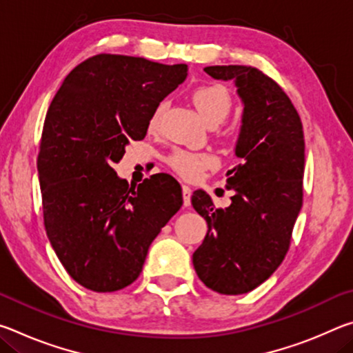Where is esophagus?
<instances>
[{
    "mask_svg": "<svg viewBox=\"0 0 353 353\" xmlns=\"http://www.w3.org/2000/svg\"><path fill=\"white\" fill-rule=\"evenodd\" d=\"M182 198H183V205L190 207L191 205V188L188 185H182Z\"/></svg>",
    "mask_w": 353,
    "mask_h": 353,
    "instance_id": "34e87169",
    "label": "esophagus"
}]
</instances>
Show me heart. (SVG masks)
<instances>
[{"label":"heart","instance_id":"b5f03b06","mask_svg":"<svg viewBox=\"0 0 353 353\" xmlns=\"http://www.w3.org/2000/svg\"><path fill=\"white\" fill-rule=\"evenodd\" d=\"M193 103L208 123L218 124L229 115L232 109V94L223 83H204V85L194 88ZM165 110L166 103L162 101L152 112L151 119H149V128L157 129L160 126ZM168 162L171 168L182 177L198 179L205 170L214 168L218 165V157L212 152L176 151L170 155Z\"/></svg>","mask_w":353,"mask_h":353}]
</instances>
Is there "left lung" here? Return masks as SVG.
<instances>
[{
  "instance_id": "obj_1",
  "label": "left lung",
  "mask_w": 353,
  "mask_h": 353,
  "mask_svg": "<svg viewBox=\"0 0 353 353\" xmlns=\"http://www.w3.org/2000/svg\"><path fill=\"white\" fill-rule=\"evenodd\" d=\"M213 79L235 81L243 101L235 155L241 163L227 172L232 204L216 208L205 191L191 196L208 230L193 254L207 288L236 296L252 291L283 261L302 207L305 141L302 121L282 87L246 65H214Z\"/></svg>"
}]
</instances>
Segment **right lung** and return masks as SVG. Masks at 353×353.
<instances>
[{
	"mask_svg": "<svg viewBox=\"0 0 353 353\" xmlns=\"http://www.w3.org/2000/svg\"><path fill=\"white\" fill-rule=\"evenodd\" d=\"M187 71L98 54L71 70L48 109L37 159L45 229L83 288L112 292L137 280L154 238L183 204L170 174L129 187L112 166L130 140L145 139L154 109Z\"/></svg>",
	"mask_w": 353,
	"mask_h": 353,
	"instance_id": "obj_1",
	"label": "right lung"
}]
</instances>
